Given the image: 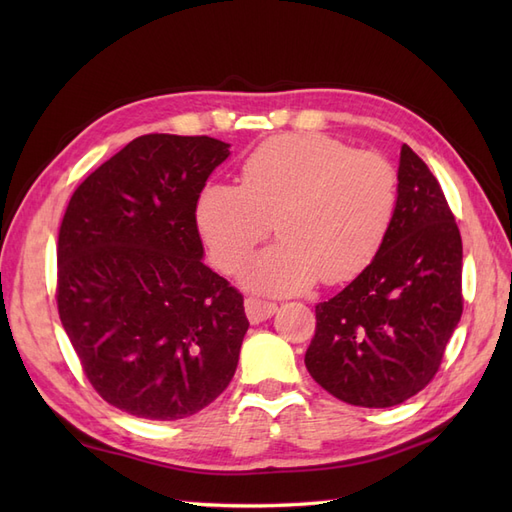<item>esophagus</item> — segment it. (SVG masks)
Masks as SVG:
<instances>
[{
  "mask_svg": "<svg viewBox=\"0 0 512 512\" xmlns=\"http://www.w3.org/2000/svg\"><path fill=\"white\" fill-rule=\"evenodd\" d=\"M275 312H277V305L275 303L260 301V299H254V297H247L245 299V314H247V318H250L252 324L269 320Z\"/></svg>",
  "mask_w": 512,
  "mask_h": 512,
  "instance_id": "obj_1",
  "label": "esophagus"
}]
</instances>
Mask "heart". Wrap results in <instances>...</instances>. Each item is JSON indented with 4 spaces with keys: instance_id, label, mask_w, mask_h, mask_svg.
<instances>
[{
    "instance_id": "1",
    "label": "heart",
    "mask_w": 512,
    "mask_h": 512,
    "mask_svg": "<svg viewBox=\"0 0 512 512\" xmlns=\"http://www.w3.org/2000/svg\"><path fill=\"white\" fill-rule=\"evenodd\" d=\"M397 173L376 151L294 132L267 138L241 164V185L211 181L196 196V226L215 265L237 271L275 222L282 241L243 269L267 294H294L359 277L389 235Z\"/></svg>"
}]
</instances>
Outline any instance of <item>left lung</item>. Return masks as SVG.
I'll list each match as a JSON object with an SVG mask.
<instances>
[{
	"instance_id": "obj_1",
	"label": "left lung",
	"mask_w": 512,
	"mask_h": 512,
	"mask_svg": "<svg viewBox=\"0 0 512 512\" xmlns=\"http://www.w3.org/2000/svg\"><path fill=\"white\" fill-rule=\"evenodd\" d=\"M397 213L374 262L316 305L305 367L333 397L391 408L429 384L459 324L461 235L438 179L401 145Z\"/></svg>"
}]
</instances>
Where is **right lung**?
Returning a JSON list of instances; mask_svg holds the SVG:
<instances>
[{
	"label": "right lung",
	"instance_id": "add662e5",
	"mask_svg": "<svg viewBox=\"0 0 512 512\" xmlns=\"http://www.w3.org/2000/svg\"><path fill=\"white\" fill-rule=\"evenodd\" d=\"M230 156L209 136L145 134L72 194L57 309L91 386L138 418L177 421L230 384L250 322L205 262L196 196Z\"/></svg>",
	"mask_w": 512,
	"mask_h": 512
}]
</instances>
